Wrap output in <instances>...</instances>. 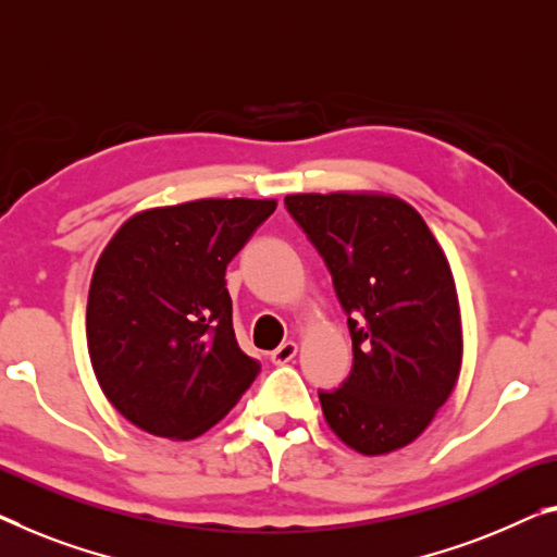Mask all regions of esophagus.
Returning a JSON list of instances; mask_svg holds the SVG:
<instances>
[{"label":"esophagus","mask_w":557,"mask_h":557,"mask_svg":"<svg viewBox=\"0 0 557 557\" xmlns=\"http://www.w3.org/2000/svg\"><path fill=\"white\" fill-rule=\"evenodd\" d=\"M295 355H297V345L289 339V343H282L277 350L270 352V360H272V364H287L295 358Z\"/></svg>","instance_id":"obj_1"}]
</instances>
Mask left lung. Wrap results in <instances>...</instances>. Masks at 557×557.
Segmentation results:
<instances>
[{"mask_svg":"<svg viewBox=\"0 0 557 557\" xmlns=\"http://www.w3.org/2000/svg\"><path fill=\"white\" fill-rule=\"evenodd\" d=\"M285 207L325 260L352 337L350 375L320 389L327 425L362 455L405 447L460 375V305L445 252L397 197L287 195Z\"/></svg>","mask_w":557,"mask_h":557,"instance_id":"1","label":"left lung"}]
</instances>
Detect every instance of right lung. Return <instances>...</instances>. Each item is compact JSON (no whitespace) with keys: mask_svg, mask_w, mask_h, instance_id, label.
I'll return each mask as SVG.
<instances>
[{"mask_svg":"<svg viewBox=\"0 0 557 557\" xmlns=\"http://www.w3.org/2000/svg\"><path fill=\"white\" fill-rule=\"evenodd\" d=\"M275 199H195L129 218L97 260L87 347L132 425L193 440L235 408L260 362L239 350L225 270Z\"/></svg>","mask_w":557,"mask_h":557,"instance_id":"right-lung-1","label":"right lung"}]
</instances>
